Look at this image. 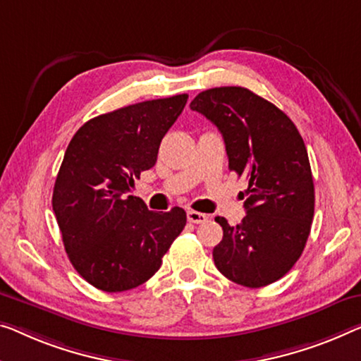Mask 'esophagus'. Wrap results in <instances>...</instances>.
Here are the masks:
<instances>
[{
	"label": "esophagus",
	"instance_id": "esophagus-1",
	"mask_svg": "<svg viewBox=\"0 0 361 361\" xmlns=\"http://www.w3.org/2000/svg\"><path fill=\"white\" fill-rule=\"evenodd\" d=\"M186 215H188V222H191V224H204L209 219L206 214L192 211V209H190V211L186 212Z\"/></svg>",
	"mask_w": 361,
	"mask_h": 361
}]
</instances>
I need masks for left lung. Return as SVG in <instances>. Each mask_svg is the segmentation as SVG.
<instances>
[{"instance_id":"left-lung-1","label":"left lung","mask_w":361,"mask_h":361,"mask_svg":"<svg viewBox=\"0 0 361 361\" xmlns=\"http://www.w3.org/2000/svg\"><path fill=\"white\" fill-rule=\"evenodd\" d=\"M222 133L228 169L246 175V215L215 217L224 238L212 251L225 277L259 288L298 261L314 215V185L303 137L276 105L245 87H214L190 104Z\"/></svg>"}]
</instances>
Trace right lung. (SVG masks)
Masks as SVG:
<instances>
[{"instance_id":"right-lung-1","label":"right lung","mask_w":361,"mask_h":361,"mask_svg":"<svg viewBox=\"0 0 361 361\" xmlns=\"http://www.w3.org/2000/svg\"><path fill=\"white\" fill-rule=\"evenodd\" d=\"M188 95L147 100L95 116L78 129L53 188L64 250L79 276L104 292L147 282L186 225V212L149 211L134 180L157 162L159 146Z\"/></svg>"}]
</instances>
